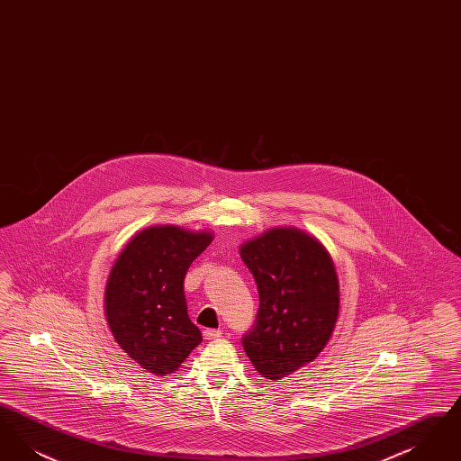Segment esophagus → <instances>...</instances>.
<instances>
[{"instance_id": "34e87169", "label": "esophagus", "mask_w": 461, "mask_h": 461, "mask_svg": "<svg viewBox=\"0 0 461 461\" xmlns=\"http://www.w3.org/2000/svg\"><path fill=\"white\" fill-rule=\"evenodd\" d=\"M222 335V331L220 329H205L203 330V339L205 340H214V339H220Z\"/></svg>"}]
</instances>
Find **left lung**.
<instances>
[{
    "label": "left lung",
    "mask_w": 461,
    "mask_h": 461,
    "mask_svg": "<svg viewBox=\"0 0 461 461\" xmlns=\"http://www.w3.org/2000/svg\"><path fill=\"white\" fill-rule=\"evenodd\" d=\"M259 309L241 337L254 368L280 380L311 363L329 342L339 316V280L329 252L295 228H275L241 245Z\"/></svg>",
    "instance_id": "obj_1"
}]
</instances>
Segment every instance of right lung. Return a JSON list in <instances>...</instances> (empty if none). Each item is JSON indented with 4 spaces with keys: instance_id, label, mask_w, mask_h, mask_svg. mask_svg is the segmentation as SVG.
<instances>
[{
    "instance_id": "add662e5",
    "label": "right lung",
    "mask_w": 461,
    "mask_h": 461,
    "mask_svg": "<svg viewBox=\"0 0 461 461\" xmlns=\"http://www.w3.org/2000/svg\"><path fill=\"white\" fill-rule=\"evenodd\" d=\"M211 241L207 231L152 226L126 245L110 271V330L122 351L149 373L176 372L202 342L188 316L185 276Z\"/></svg>"
}]
</instances>
